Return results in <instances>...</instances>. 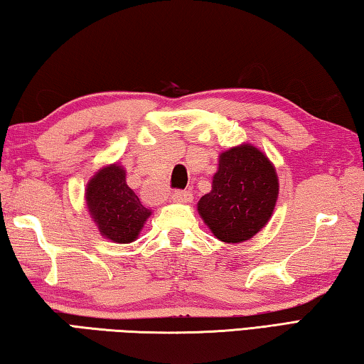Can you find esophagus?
<instances>
[{"label":"esophagus","mask_w":364,"mask_h":364,"mask_svg":"<svg viewBox=\"0 0 364 364\" xmlns=\"http://www.w3.org/2000/svg\"><path fill=\"white\" fill-rule=\"evenodd\" d=\"M171 199H173L175 202H191L193 200V194H191L189 191L176 189V191H173V194H171Z\"/></svg>","instance_id":"34e87169"}]
</instances>
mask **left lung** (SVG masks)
<instances>
[{
    "label": "left lung",
    "mask_w": 364,
    "mask_h": 364,
    "mask_svg": "<svg viewBox=\"0 0 364 364\" xmlns=\"http://www.w3.org/2000/svg\"><path fill=\"white\" fill-rule=\"evenodd\" d=\"M278 176L267 156L254 146L232 147L220 156L212 191L197 210L220 241H247L269 220L278 199Z\"/></svg>",
    "instance_id": "left-lung-1"
}]
</instances>
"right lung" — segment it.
<instances>
[{
	"label": "right lung",
	"mask_w": 364,
	"mask_h": 364,
	"mask_svg": "<svg viewBox=\"0 0 364 364\" xmlns=\"http://www.w3.org/2000/svg\"><path fill=\"white\" fill-rule=\"evenodd\" d=\"M86 204L100 231L110 241L133 242L149 217V208L128 188L125 170L119 165L102 168L86 188Z\"/></svg>",
	"instance_id": "1"
}]
</instances>
